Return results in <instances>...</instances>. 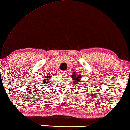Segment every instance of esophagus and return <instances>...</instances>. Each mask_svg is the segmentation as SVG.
<instances>
[{"instance_id": "1", "label": "esophagus", "mask_w": 130, "mask_h": 130, "mask_svg": "<svg viewBox=\"0 0 130 130\" xmlns=\"http://www.w3.org/2000/svg\"><path fill=\"white\" fill-rule=\"evenodd\" d=\"M60 73L61 74V75H65V74H66V72H65V71H61V72H60Z\"/></svg>"}]
</instances>
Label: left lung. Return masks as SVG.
Masks as SVG:
<instances>
[{
    "label": "left lung",
    "instance_id": "obj_1",
    "mask_svg": "<svg viewBox=\"0 0 130 130\" xmlns=\"http://www.w3.org/2000/svg\"><path fill=\"white\" fill-rule=\"evenodd\" d=\"M72 78H73V83L75 84V85H79L80 84L81 82V78H82V75L79 74L77 75L75 74V72H73V74L72 75Z\"/></svg>",
    "mask_w": 130,
    "mask_h": 130
}]
</instances>
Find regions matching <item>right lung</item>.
Listing matches in <instances>:
<instances>
[{"mask_svg": "<svg viewBox=\"0 0 130 130\" xmlns=\"http://www.w3.org/2000/svg\"><path fill=\"white\" fill-rule=\"evenodd\" d=\"M52 76V75H51V74L50 73H48L47 75H45L44 77H43V82H42V84H40V85H45V86H46L48 83H50L51 82V78L53 77Z\"/></svg>", "mask_w": 130, "mask_h": 130, "instance_id": "1", "label": "right lung"}]
</instances>
